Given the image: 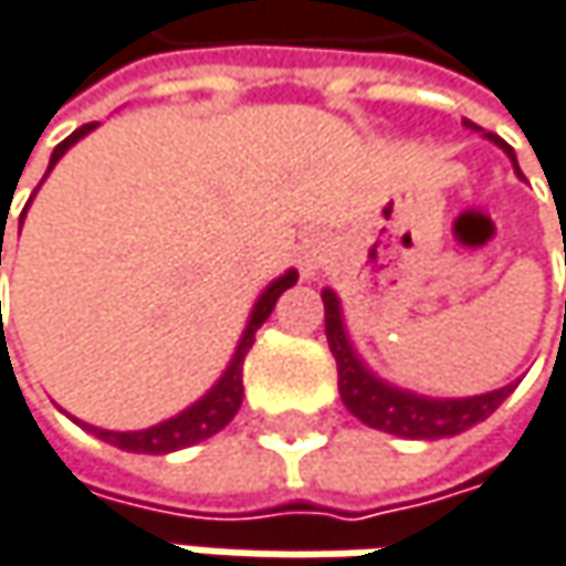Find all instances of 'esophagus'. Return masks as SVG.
I'll use <instances>...</instances> for the list:
<instances>
[{"mask_svg":"<svg viewBox=\"0 0 566 566\" xmlns=\"http://www.w3.org/2000/svg\"><path fill=\"white\" fill-rule=\"evenodd\" d=\"M328 258H332V244L322 234H308L300 248V270H303L305 280L318 276L328 266Z\"/></svg>","mask_w":566,"mask_h":566,"instance_id":"1","label":"esophagus"}]
</instances>
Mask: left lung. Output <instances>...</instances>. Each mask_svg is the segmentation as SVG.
Returning <instances> with one entry per match:
<instances>
[{"label":"left lung","instance_id":"obj_1","mask_svg":"<svg viewBox=\"0 0 566 566\" xmlns=\"http://www.w3.org/2000/svg\"><path fill=\"white\" fill-rule=\"evenodd\" d=\"M464 125L476 128L473 122H464ZM486 138L496 147H503L505 157L515 167V174L522 177L515 150L500 135L486 132ZM322 303H325V335H328V347H332L335 364H338L342 402L347 406L350 416H357L360 422L377 428V431H389V434H399V438H424V441L451 438V434H461L476 422L490 419L503 406V399L512 392V386H515L509 384L503 389L467 396V399H431V396H419V392L389 386L377 374H370V367L357 357L354 344L344 332L338 296L332 290H322Z\"/></svg>","mask_w":566,"mask_h":566}]
</instances>
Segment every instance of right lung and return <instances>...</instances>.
<instances>
[{
  "label": "right lung",
  "mask_w": 566,
  "mask_h": 566,
  "mask_svg": "<svg viewBox=\"0 0 566 566\" xmlns=\"http://www.w3.org/2000/svg\"><path fill=\"white\" fill-rule=\"evenodd\" d=\"M96 128V122L93 125H83V128H76L66 142H61L54 147V154H51V167H48V174L54 170V164L61 160L63 154L73 147V144L80 142L83 135H90ZM28 209V206H24ZM21 219H24V212H21ZM0 266H2V238H0ZM300 280V273L296 270H286L283 276H276L266 290L261 293V300L254 305V312H251V318H248V328H244V335H241V342H238V350H234V357H231V364L224 367V374L219 377V384L212 386L199 402H192L189 409H182L180 416H174V419H167V422L160 424H150V428H142V431H108V428H96V424H86L80 422L86 431H93L96 438L102 441H108V444H115V448H122V451H135V454H170V451H180V448H189V444H196V441H206V438H212L216 431H222L224 424L234 419V412L241 409V399H244V357H248V350H251V344H254V335H258V328H261L263 322L270 318V312H273V305L276 300L293 286Z\"/></svg>",
  "instance_id": "add662e5"
}]
</instances>
